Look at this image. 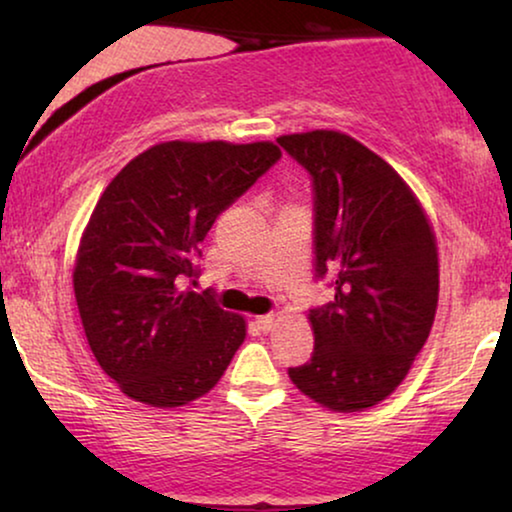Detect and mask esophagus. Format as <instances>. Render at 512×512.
Segmentation results:
<instances>
[{
    "mask_svg": "<svg viewBox=\"0 0 512 512\" xmlns=\"http://www.w3.org/2000/svg\"><path fill=\"white\" fill-rule=\"evenodd\" d=\"M256 326L261 328L263 333H270L272 328L277 326V319H275V314H263V317H258V319H256Z\"/></svg>",
    "mask_w": 512,
    "mask_h": 512,
    "instance_id": "obj_1",
    "label": "esophagus"
}]
</instances>
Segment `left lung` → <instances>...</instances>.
I'll return each mask as SVG.
<instances>
[{
  "mask_svg": "<svg viewBox=\"0 0 512 512\" xmlns=\"http://www.w3.org/2000/svg\"><path fill=\"white\" fill-rule=\"evenodd\" d=\"M314 193V277L331 303L310 310L312 359L289 377L312 401L359 412L384 401L429 338L438 305L436 237L389 163L335 130L284 135Z\"/></svg>",
  "mask_w": 512,
  "mask_h": 512,
  "instance_id": "left-lung-1",
  "label": "left lung"
}]
</instances>
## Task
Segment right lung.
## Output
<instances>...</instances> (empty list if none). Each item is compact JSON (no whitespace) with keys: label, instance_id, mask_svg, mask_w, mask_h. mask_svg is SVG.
<instances>
[{"label":"right lung","instance_id":"add662e5","mask_svg":"<svg viewBox=\"0 0 512 512\" xmlns=\"http://www.w3.org/2000/svg\"><path fill=\"white\" fill-rule=\"evenodd\" d=\"M279 158L272 142H163L104 188L76 254L74 296L88 345L123 394L179 408L221 380L247 324L179 282L198 277L209 228Z\"/></svg>","mask_w":512,"mask_h":512}]
</instances>
